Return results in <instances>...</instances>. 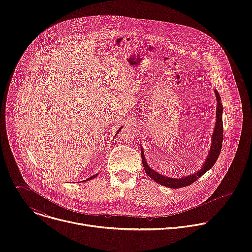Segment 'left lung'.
I'll use <instances>...</instances> for the list:
<instances>
[{
  "mask_svg": "<svg viewBox=\"0 0 252 252\" xmlns=\"http://www.w3.org/2000/svg\"><path fill=\"white\" fill-rule=\"evenodd\" d=\"M214 94H215V97H217V121H215V126H214L213 133L211 136V147L204 163L202 164L201 168H199L195 173L189 174L183 178H172L169 176L161 175L160 173L157 172L156 170H153L149 166L145 158V154H143L142 149H140L143 168H145L147 174L158 185L169 188V189H181V188L189 187L191 184H193L195 181H197V178L203 175L207 170H209L214 165L215 162H217L222 148V139H223L222 113L223 112H222L221 98L219 92L217 90H214Z\"/></svg>",
  "mask_w": 252,
  "mask_h": 252,
  "instance_id": "1",
  "label": "left lung"
}]
</instances>
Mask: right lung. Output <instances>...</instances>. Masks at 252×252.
Masks as SVG:
<instances>
[{
	"instance_id": "obj_1",
	"label": "right lung",
	"mask_w": 252,
	"mask_h": 252,
	"mask_svg": "<svg viewBox=\"0 0 252 252\" xmlns=\"http://www.w3.org/2000/svg\"><path fill=\"white\" fill-rule=\"evenodd\" d=\"M122 127H123V126H122ZM122 127H120V128H119V130H118V131H117V133H119V131H120V130H121V129H122ZM96 175H97V174H94V175H93V176H91V177H89V178H88V179H86V181H90V179H93V178H94V177H95V176H96ZM86 181H83V182H86Z\"/></svg>"
}]
</instances>
